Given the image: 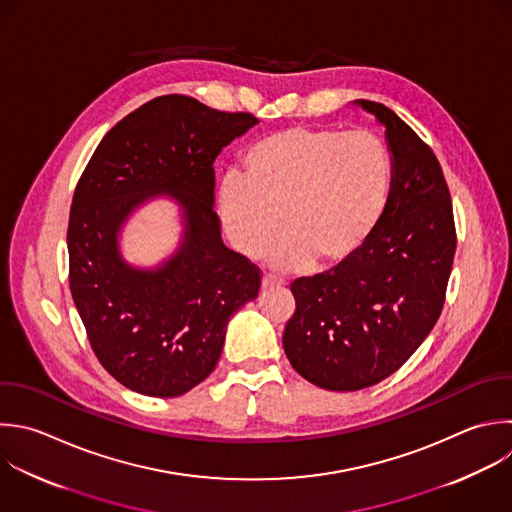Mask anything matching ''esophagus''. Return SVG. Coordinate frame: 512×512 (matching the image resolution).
I'll return each instance as SVG.
<instances>
[{
  "label": "esophagus",
  "mask_w": 512,
  "mask_h": 512,
  "mask_svg": "<svg viewBox=\"0 0 512 512\" xmlns=\"http://www.w3.org/2000/svg\"><path fill=\"white\" fill-rule=\"evenodd\" d=\"M284 286V280L272 276V274H266L262 278V290H274V288H282Z\"/></svg>",
  "instance_id": "1"
}]
</instances>
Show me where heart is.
I'll return each instance as SVG.
<instances>
[{"label": "heart", "mask_w": 512, "mask_h": 512, "mask_svg": "<svg viewBox=\"0 0 512 512\" xmlns=\"http://www.w3.org/2000/svg\"><path fill=\"white\" fill-rule=\"evenodd\" d=\"M392 160L368 130L292 126L256 142L244 176L228 174L218 214L230 242L260 252L280 226L270 260L282 270L338 268L378 230L390 200Z\"/></svg>", "instance_id": "1"}]
</instances>
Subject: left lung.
<instances>
[{"label": "left lung", "instance_id": "left-lung-1", "mask_svg": "<svg viewBox=\"0 0 512 512\" xmlns=\"http://www.w3.org/2000/svg\"><path fill=\"white\" fill-rule=\"evenodd\" d=\"M384 128L392 160L386 214L344 266L298 278L282 336L292 368L336 392L396 372L434 328L456 250L448 186L432 150L390 108L354 100Z\"/></svg>", "mask_w": 512, "mask_h": 512}]
</instances>
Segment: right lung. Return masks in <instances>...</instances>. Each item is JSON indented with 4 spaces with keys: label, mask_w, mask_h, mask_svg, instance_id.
<instances>
[{
    "label": "right lung",
    "mask_w": 512,
    "mask_h": 512,
    "mask_svg": "<svg viewBox=\"0 0 512 512\" xmlns=\"http://www.w3.org/2000/svg\"><path fill=\"white\" fill-rule=\"evenodd\" d=\"M188 96H162L118 122L86 166L70 210V290L102 366L126 388L172 398L218 364L230 316L260 290V270L222 242L214 160L254 128ZM156 197L181 210L179 248L130 265L119 238Z\"/></svg>",
    "instance_id": "add662e5"
}]
</instances>
